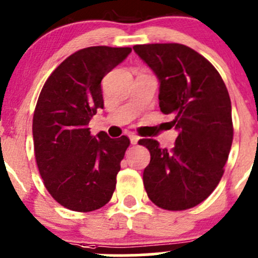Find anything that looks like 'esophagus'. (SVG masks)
Instances as JSON below:
<instances>
[{"mask_svg":"<svg viewBox=\"0 0 258 258\" xmlns=\"http://www.w3.org/2000/svg\"><path fill=\"white\" fill-rule=\"evenodd\" d=\"M130 140H131V144L132 145H136L137 142H139L140 137L137 136L136 134H130Z\"/></svg>","mask_w":258,"mask_h":258,"instance_id":"34e87169","label":"esophagus"}]
</instances>
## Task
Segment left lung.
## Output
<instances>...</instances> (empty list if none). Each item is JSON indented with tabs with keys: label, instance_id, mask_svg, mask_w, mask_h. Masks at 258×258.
<instances>
[{
	"label": "left lung",
	"instance_id": "obj_1",
	"mask_svg": "<svg viewBox=\"0 0 258 258\" xmlns=\"http://www.w3.org/2000/svg\"><path fill=\"white\" fill-rule=\"evenodd\" d=\"M134 51L157 76L161 112L172 116L171 127L178 131L171 151L153 139L139 141L151 153L146 192L163 210L192 209L223 175L233 140L230 95L217 70L187 46L151 43Z\"/></svg>",
	"mask_w": 258,
	"mask_h": 258
}]
</instances>
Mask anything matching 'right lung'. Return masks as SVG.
<instances>
[{
  "label": "right lung",
  "instance_id": "add662e5",
  "mask_svg": "<svg viewBox=\"0 0 258 258\" xmlns=\"http://www.w3.org/2000/svg\"><path fill=\"white\" fill-rule=\"evenodd\" d=\"M130 47L93 46L75 52L43 85L33 113L35 157L45 187L66 209L91 212L105 206L130 146L126 136H92L91 118L103 108L101 81Z\"/></svg>",
  "mask_w": 258,
  "mask_h": 258
}]
</instances>
